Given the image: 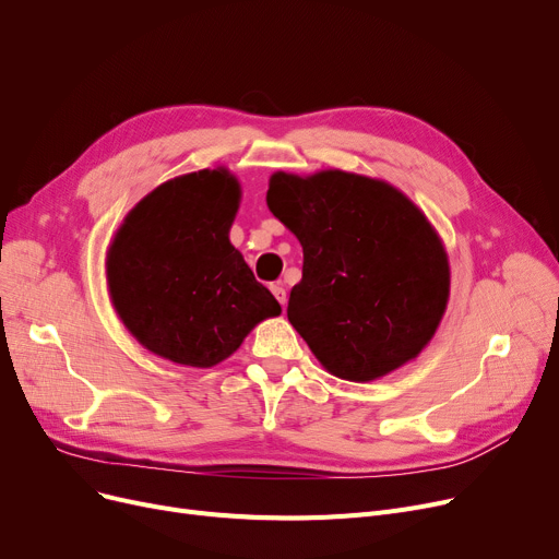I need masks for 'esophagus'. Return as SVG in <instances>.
Masks as SVG:
<instances>
[{"label": "esophagus", "mask_w": 559, "mask_h": 559, "mask_svg": "<svg viewBox=\"0 0 559 559\" xmlns=\"http://www.w3.org/2000/svg\"><path fill=\"white\" fill-rule=\"evenodd\" d=\"M270 289H272V295L276 297V301L285 308V304H287V292H285V287H283L281 283H274Z\"/></svg>", "instance_id": "1"}]
</instances>
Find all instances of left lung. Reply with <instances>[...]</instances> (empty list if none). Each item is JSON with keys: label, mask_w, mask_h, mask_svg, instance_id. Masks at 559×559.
<instances>
[{"label": "left lung", "mask_w": 559, "mask_h": 559, "mask_svg": "<svg viewBox=\"0 0 559 559\" xmlns=\"http://www.w3.org/2000/svg\"><path fill=\"white\" fill-rule=\"evenodd\" d=\"M267 205L304 247L287 319L337 378L367 383L421 354L447 310L451 270L437 230L369 176L276 171Z\"/></svg>", "instance_id": "1"}]
</instances>
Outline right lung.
<instances>
[{
	"instance_id": "right-lung-1",
	"label": "right lung",
	"mask_w": 559,
	"mask_h": 559,
	"mask_svg": "<svg viewBox=\"0 0 559 559\" xmlns=\"http://www.w3.org/2000/svg\"><path fill=\"white\" fill-rule=\"evenodd\" d=\"M240 183L224 169L176 176L146 194L117 228L106 255L112 306L152 354L213 367L262 319L281 314L228 240Z\"/></svg>"
}]
</instances>
